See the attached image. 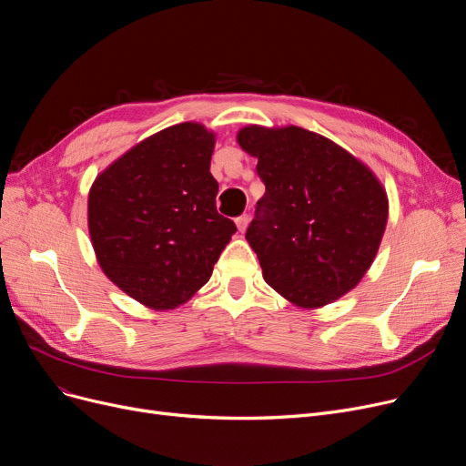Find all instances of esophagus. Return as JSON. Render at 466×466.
I'll use <instances>...</instances> for the list:
<instances>
[{"label":"esophagus","mask_w":466,"mask_h":466,"mask_svg":"<svg viewBox=\"0 0 466 466\" xmlns=\"http://www.w3.org/2000/svg\"><path fill=\"white\" fill-rule=\"evenodd\" d=\"M248 225H249V215H241V217L236 218V227H238L239 232H246Z\"/></svg>","instance_id":"1"}]
</instances>
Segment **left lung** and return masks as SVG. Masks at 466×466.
I'll return each mask as SVG.
<instances>
[{"instance_id": "1", "label": "left lung", "mask_w": 466, "mask_h": 466, "mask_svg": "<svg viewBox=\"0 0 466 466\" xmlns=\"http://www.w3.org/2000/svg\"><path fill=\"white\" fill-rule=\"evenodd\" d=\"M266 192L246 239L262 278L292 306L336 302L369 272L387 227L385 187L362 160L300 127L238 130Z\"/></svg>"}]
</instances>
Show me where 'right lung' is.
<instances>
[{
  "label": "right lung",
  "instance_id": "add662e5",
  "mask_svg": "<svg viewBox=\"0 0 466 466\" xmlns=\"http://www.w3.org/2000/svg\"><path fill=\"white\" fill-rule=\"evenodd\" d=\"M215 141L200 122H181L136 143L90 187L96 260L145 308L176 309L190 300L236 234L215 208Z\"/></svg>",
  "mask_w": 466,
  "mask_h": 466
}]
</instances>
